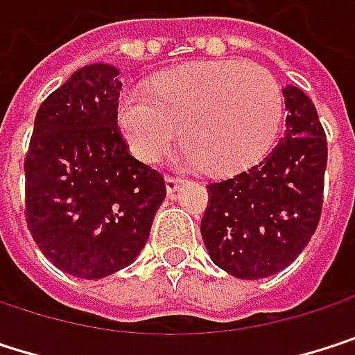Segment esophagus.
<instances>
[{"mask_svg": "<svg viewBox=\"0 0 355 355\" xmlns=\"http://www.w3.org/2000/svg\"><path fill=\"white\" fill-rule=\"evenodd\" d=\"M180 186H182V180L171 178V175H167V178H165V188H167V194H169V196H173V194L180 190Z\"/></svg>", "mask_w": 355, "mask_h": 355, "instance_id": "esophagus-1", "label": "esophagus"}]
</instances>
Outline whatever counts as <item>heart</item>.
<instances>
[{"label": "heart", "instance_id": "obj_1", "mask_svg": "<svg viewBox=\"0 0 355 355\" xmlns=\"http://www.w3.org/2000/svg\"><path fill=\"white\" fill-rule=\"evenodd\" d=\"M283 96L265 68L213 60L157 76L148 92L130 89L117 101V128L130 153L157 161L180 134V161L221 178L257 163L272 144Z\"/></svg>", "mask_w": 355, "mask_h": 355}]
</instances>
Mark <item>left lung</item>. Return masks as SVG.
Instances as JSON below:
<instances>
[{"label":"left lung","mask_w":355,"mask_h":355,"mask_svg":"<svg viewBox=\"0 0 355 355\" xmlns=\"http://www.w3.org/2000/svg\"><path fill=\"white\" fill-rule=\"evenodd\" d=\"M285 134L250 169L209 184L200 234L211 261L238 279H263L291 265L316 232L327 138L314 103L285 87Z\"/></svg>","instance_id":"8db88e82"}]
</instances>
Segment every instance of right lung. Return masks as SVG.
Instances as JSON below:
<instances>
[{"label":"right lung","mask_w":355,"mask_h":355,"mask_svg":"<svg viewBox=\"0 0 355 355\" xmlns=\"http://www.w3.org/2000/svg\"><path fill=\"white\" fill-rule=\"evenodd\" d=\"M119 70H76L37 111L24 161L26 223L60 270L103 279L144 248L165 200L163 175L128 153L117 130Z\"/></svg>","instance_id":"1"}]
</instances>
